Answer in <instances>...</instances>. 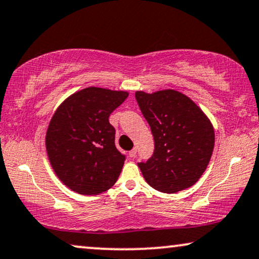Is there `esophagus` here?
I'll return each mask as SVG.
<instances>
[{
	"instance_id": "34e87169",
	"label": "esophagus",
	"mask_w": 259,
	"mask_h": 259,
	"mask_svg": "<svg viewBox=\"0 0 259 259\" xmlns=\"http://www.w3.org/2000/svg\"><path fill=\"white\" fill-rule=\"evenodd\" d=\"M128 155L131 158H134L137 155V148H133L132 151H130V153H128Z\"/></svg>"
}]
</instances>
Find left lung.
<instances>
[{
	"mask_svg": "<svg viewBox=\"0 0 259 259\" xmlns=\"http://www.w3.org/2000/svg\"><path fill=\"white\" fill-rule=\"evenodd\" d=\"M140 111L151 127L154 152L138 162L150 186L176 193L198 182L214 147L213 126L186 95L173 90L136 92Z\"/></svg>",
	"mask_w": 259,
	"mask_h": 259,
	"instance_id": "obj_1",
	"label": "left lung"
}]
</instances>
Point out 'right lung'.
Segmentation results:
<instances>
[{"label": "right lung", "mask_w": 259, "mask_h": 259, "mask_svg": "<svg viewBox=\"0 0 259 259\" xmlns=\"http://www.w3.org/2000/svg\"><path fill=\"white\" fill-rule=\"evenodd\" d=\"M127 97V92L88 87L56 109L46 148L56 176L70 190L93 196L118 180L126 157L115 147V128L108 119Z\"/></svg>", "instance_id": "1"}]
</instances>
